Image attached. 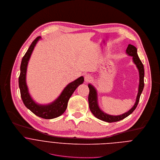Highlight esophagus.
Here are the masks:
<instances>
[{"mask_svg":"<svg viewBox=\"0 0 160 160\" xmlns=\"http://www.w3.org/2000/svg\"><path fill=\"white\" fill-rule=\"evenodd\" d=\"M92 79V76H91L90 74H86V75L84 76V80H85V81L87 82L91 81Z\"/></svg>","mask_w":160,"mask_h":160,"instance_id":"1","label":"esophagus"}]
</instances>
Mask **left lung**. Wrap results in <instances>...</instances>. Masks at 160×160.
I'll list each match as a JSON object with an SVG mask.
<instances>
[{
    "label": "left lung",
    "instance_id": "left-lung-1",
    "mask_svg": "<svg viewBox=\"0 0 160 160\" xmlns=\"http://www.w3.org/2000/svg\"><path fill=\"white\" fill-rule=\"evenodd\" d=\"M127 53L132 56L133 57V61L135 63V64L137 66V68L139 69V91L138 94L137 96L136 102L135 103V105L134 107L127 112L118 115V116H112L109 115L108 114H106L105 113L103 112L99 108L98 102H97V91L94 89V88L91 86V84L88 85L89 89V93L88 96V102H89V107L91 112L94 115V117H97L98 119H100L102 120H103L107 122H117L119 120H121L125 117H128L130 114H131L136 108L137 107L138 103L139 102V98L141 97V94L142 93V91L144 88V66L142 64V62L141 61L140 58L138 57V53H137V48L131 44L128 45V47L127 48L126 50Z\"/></svg>",
    "mask_w": 160,
    "mask_h": 160
}]
</instances>
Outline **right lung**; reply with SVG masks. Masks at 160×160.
I'll return each mask as SVG.
<instances>
[{
    "instance_id": "1",
    "label": "right lung",
    "mask_w": 160,
    "mask_h": 160,
    "mask_svg": "<svg viewBox=\"0 0 160 160\" xmlns=\"http://www.w3.org/2000/svg\"><path fill=\"white\" fill-rule=\"evenodd\" d=\"M40 38V37H38L33 40L22 58L20 68L21 72L19 77V86L22 100L26 108L41 118L52 119L58 117L64 113L71 95L78 86L83 82L84 78L81 76L74 81L69 83L63 89L58 98H57L53 103L48 105H39L35 103L30 97L28 91L26 83V74L29 57L37 42Z\"/></svg>"
}]
</instances>
